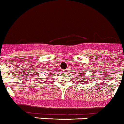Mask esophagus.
Instances as JSON below:
<instances>
[{"label":"esophagus","instance_id":"34e87169","mask_svg":"<svg viewBox=\"0 0 124 124\" xmlns=\"http://www.w3.org/2000/svg\"><path fill=\"white\" fill-rule=\"evenodd\" d=\"M63 72H67V70H64V71H63Z\"/></svg>","mask_w":124,"mask_h":124}]
</instances>
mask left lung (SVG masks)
I'll return each mask as SVG.
<instances>
[{
    "label": "left lung",
    "mask_w": 124,
    "mask_h": 124,
    "mask_svg": "<svg viewBox=\"0 0 124 124\" xmlns=\"http://www.w3.org/2000/svg\"><path fill=\"white\" fill-rule=\"evenodd\" d=\"M80 76H81V75H80ZM78 79H79V78H78Z\"/></svg>",
    "instance_id": "8db88e82"
}]
</instances>
